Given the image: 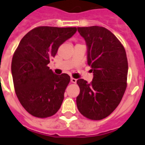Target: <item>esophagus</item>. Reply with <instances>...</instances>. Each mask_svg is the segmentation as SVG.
I'll use <instances>...</instances> for the list:
<instances>
[{"label":"esophagus","instance_id":"esophagus-1","mask_svg":"<svg viewBox=\"0 0 145 145\" xmlns=\"http://www.w3.org/2000/svg\"><path fill=\"white\" fill-rule=\"evenodd\" d=\"M71 82H72V83H76V82H77V79L71 78Z\"/></svg>","mask_w":145,"mask_h":145}]
</instances>
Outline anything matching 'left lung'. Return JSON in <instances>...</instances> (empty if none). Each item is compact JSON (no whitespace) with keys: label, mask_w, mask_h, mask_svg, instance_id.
<instances>
[{"label":"left lung","mask_w":145,"mask_h":145,"mask_svg":"<svg viewBox=\"0 0 145 145\" xmlns=\"http://www.w3.org/2000/svg\"><path fill=\"white\" fill-rule=\"evenodd\" d=\"M87 46V62L93 79L80 78V93L76 99L82 115L94 120L106 118L118 106L127 88L128 63L121 42L106 28L78 27Z\"/></svg>","instance_id":"obj_1"}]
</instances>
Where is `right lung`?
I'll return each instance as SVG.
<instances>
[{
	"instance_id": "1",
	"label": "right lung",
	"mask_w": 145,
	"mask_h": 145,
	"mask_svg": "<svg viewBox=\"0 0 145 145\" xmlns=\"http://www.w3.org/2000/svg\"><path fill=\"white\" fill-rule=\"evenodd\" d=\"M76 32L75 27H37L19 42L12 57L11 74L18 99L31 115L49 117L61 106L71 78L55 74L47 65L60 45Z\"/></svg>"
}]
</instances>
